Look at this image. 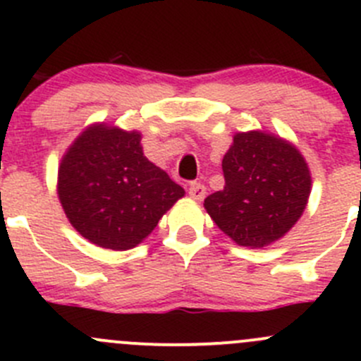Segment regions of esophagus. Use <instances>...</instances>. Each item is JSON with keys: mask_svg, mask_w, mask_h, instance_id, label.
<instances>
[{"mask_svg": "<svg viewBox=\"0 0 361 361\" xmlns=\"http://www.w3.org/2000/svg\"><path fill=\"white\" fill-rule=\"evenodd\" d=\"M188 194H190L192 199H195V201H202L204 197H206V187L201 183H190V187H188Z\"/></svg>", "mask_w": 361, "mask_h": 361, "instance_id": "1", "label": "esophagus"}]
</instances>
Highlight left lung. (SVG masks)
<instances>
[{
  "label": "left lung",
  "instance_id": "1",
  "mask_svg": "<svg viewBox=\"0 0 361 361\" xmlns=\"http://www.w3.org/2000/svg\"><path fill=\"white\" fill-rule=\"evenodd\" d=\"M224 190L204 199L235 245L264 248L292 231L311 195V171L293 143L265 130L235 133L221 160Z\"/></svg>",
  "mask_w": 361,
  "mask_h": 361
}]
</instances>
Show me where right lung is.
<instances>
[{
	"instance_id": "add662e5",
	"label": "right lung",
	"mask_w": 361,
	"mask_h": 361,
	"mask_svg": "<svg viewBox=\"0 0 361 361\" xmlns=\"http://www.w3.org/2000/svg\"><path fill=\"white\" fill-rule=\"evenodd\" d=\"M57 195L82 238L126 251L152 234L185 190L145 157L140 130L96 122L61 159Z\"/></svg>"
}]
</instances>
